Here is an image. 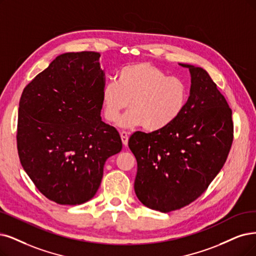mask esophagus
I'll use <instances>...</instances> for the list:
<instances>
[{
	"mask_svg": "<svg viewBox=\"0 0 256 256\" xmlns=\"http://www.w3.org/2000/svg\"><path fill=\"white\" fill-rule=\"evenodd\" d=\"M120 137H121V140H122V144H123V146H128V142L130 133H128V132L122 130V132H120Z\"/></svg>",
	"mask_w": 256,
	"mask_h": 256,
	"instance_id": "obj_1",
	"label": "esophagus"
}]
</instances>
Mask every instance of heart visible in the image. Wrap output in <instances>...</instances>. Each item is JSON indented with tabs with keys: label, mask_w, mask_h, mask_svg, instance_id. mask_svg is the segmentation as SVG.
<instances>
[{
	"label": "heart",
	"mask_w": 256,
	"mask_h": 256,
	"mask_svg": "<svg viewBox=\"0 0 256 256\" xmlns=\"http://www.w3.org/2000/svg\"><path fill=\"white\" fill-rule=\"evenodd\" d=\"M188 100V83L168 74L150 62H139L122 68L116 81L102 88L104 118L116 123L120 112L128 106L119 126L123 128L144 126L148 132L166 128L182 116Z\"/></svg>",
	"instance_id": "b5f03b06"
}]
</instances>
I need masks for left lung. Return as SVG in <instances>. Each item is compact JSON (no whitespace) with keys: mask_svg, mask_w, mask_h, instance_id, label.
Segmentation results:
<instances>
[{"mask_svg":"<svg viewBox=\"0 0 256 256\" xmlns=\"http://www.w3.org/2000/svg\"><path fill=\"white\" fill-rule=\"evenodd\" d=\"M191 74L186 106L166 128L136 132L128 146L137 160L134 188L146 206L164 213L190 204L224 166L233 141L232 110L204 68Z\"/></svg>","mask_w":256,"mask_h":256,"instance_id":"8db88e82","label":"left lung"}]
</instances>
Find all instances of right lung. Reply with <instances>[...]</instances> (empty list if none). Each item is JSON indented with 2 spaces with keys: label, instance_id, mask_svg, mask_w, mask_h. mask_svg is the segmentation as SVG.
<instances>
[{
  "label": "right lung",
  "instance_id": "right-lung-1",
  "mask_svg": "<svg viewBox=\"0 0 256 256\" xmlns=\"http://www.w3.org/2000/svg\"><path fill=\"white\" fill-rule=\"evenodd\" d=\"M94 52H66L26 85L18 103L16 144L27 175L45 197L81 204L97 193L106 159L122 148L101 120L106 84Z\"/></svg>",
  "mask_w": 256,
  "mask_h": 256
}]
</instances>
